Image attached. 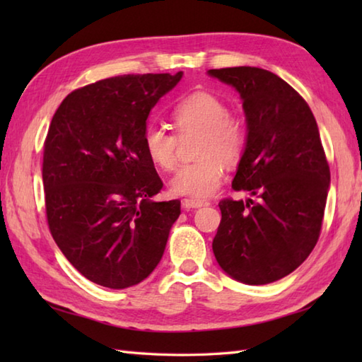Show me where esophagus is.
I'll return each mask as SVG.
<instances>
[{"label":"esophagus","instance_id":"esophagus-1","mask_svg":"<svg viewBox=\"0 0 362 362\" xmlns=\"http://www.w3.org/2000/svg\"><path fill=\"white\" fill-rule=\"evenodd\" d=\"M209 202L206 201H201V199H185L183 201L182 206L183 210H189V209H201V206H206Z\"/></svg>","mask_w":362,"mask_h":362}]
</instances>
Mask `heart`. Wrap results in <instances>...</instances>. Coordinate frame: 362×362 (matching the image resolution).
Listing matches in <instances>:
<instances>
[{"mask_svg":"<svg viewBox=\"0 0 362 362\" xmlns=\"http://www.w3.org/2000/svg\"><path fill=\"white\" fill-rule=\"evenodd\" d=\"M173 121L182 135L199 130L196 158L182 165L169 182L177 196L209 197L221 185L224 163H235L245 144L244 126L230 117L218 96L196 91L174 107ZM143 148L153 166L171 171L177 161V138L165 127L151 124L143 134Z\"/></svg>","mask_w":362,"mask_h":362,"instance_id":"heart-1","label":"heart"}]
</instances>
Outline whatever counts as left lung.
<instances>
[{
	"label": "left lung",
	"mask_w": 362,
	"mask_h": 362,
	"mask_svg": "<svg viewBox=\"0 0 362 362\" xmlns=\"http://www.w3.org/2000/svg\"><path fill=\"white\" fill-rule=\"evenodd\" d=\"M206 73L240 93L247 135L232 187L259 197L219 202L213 253L236 281L274 283L308 258L320 235L329 168L317 122L305 99L263 68Z\"/></svg>",
	"instance_id": "obj_1"
}]
</instances>
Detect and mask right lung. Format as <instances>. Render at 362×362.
Returning <instances> with one entry per match:
<instances>
[{
    "label": "right lung",
    "mask_w": 362,
    "mask_h": 362,
    "mask_svg": "<svg viewBox=\"0 0 362 362\" xmlns=\"http://www.w3.org/2000/svg\"><path fill=\"white\" fill-rule=\"evenodd\" d=\"M127 74L68 95L43 151L46 216L57 247L96 284L124 289L160 263L180 202H158L163 182L143 148L151 110L180 82Z\"/></svg>",
    "instance_id": "add662e5"
}]
</instances>
